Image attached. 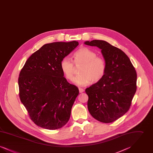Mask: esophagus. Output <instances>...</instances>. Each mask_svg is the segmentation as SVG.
<instances>
[{
	"instance_id": "34e87169",
	"label": "esophagus",
	"mask_w": 153,
	"mask_h": 153,
	"mask_svg": "<svg viewBox=\"0 0 153 153\" xmlns=\"http://www.w3.org/2000/svg\"><path fill=\"white\" fill-rule=\"evenodd\" d=\"M79 92H80V93H82V92H84V89H82V88H79Z\"/></svg>"
}]
</instances>
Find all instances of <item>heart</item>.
Returning a JSON list of instances; mask_svg holds the SVG:
<instances>
[{"label":"heart","instance_id":"1","mask_svg":"<svg viewBox=\"0 0 153 153\" xmlns=\"http://www.w3.org/2000/svg\"><path fill=\"white\" fill-rule=\"evenodd\" d=\"M74 62L76 65H82L80 68V75L74 77L72 82L74 85L84 87L92 82H97L103 77L106 68L103 58L96 57L95 51L83 47L73 54ZM61 69L66 78L71 80L73 77L74 66L71 58L66 57L61 60Z\"/></svg>","mask_w":153,"mask_h":153}]
</instances>
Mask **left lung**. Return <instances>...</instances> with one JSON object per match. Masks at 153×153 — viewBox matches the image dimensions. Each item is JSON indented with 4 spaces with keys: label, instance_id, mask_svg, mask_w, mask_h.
Returning <instances> with one entry per match:
<instances>
[{
    "label": "left lung",
    "instance_id": "1",
    "mask_svg": "<svg viewBox=\"0 0 153 153\" xmlns=\"http://www.w3.org/2000/svg\"><path fill=\"white\" fill-rule=\"evenodd\" d=\"M84 44L101 49L106 65L102 79L85 89L88 108L98 121L112 123L130 107L137 90V72L128 57L108 42L95 39Z\"/></svg>",
    "mask_w": 153,
    "mask_h": 153
}]
</instances>
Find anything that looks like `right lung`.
Returning <instances> with one entry per match:
<instances>
[{
	"instance_id": "add662e5",
	"label": "right lung",
	"mask_w": 153,
	"mask_h": 153,
	"mask_svg": "<svg viewBox=\"0 0 153 153\" xmlns=\"http://www.w3.org/2000/svg\"><path fill=\"white\" fill-rule=\"evenodd\" d=\"M78 45L76 41L45 44L27 59L20 72L21 101L40 127L56 130L69 120L79 91L64 77L60 64Z\"/></svg>"
}]
</instances>
